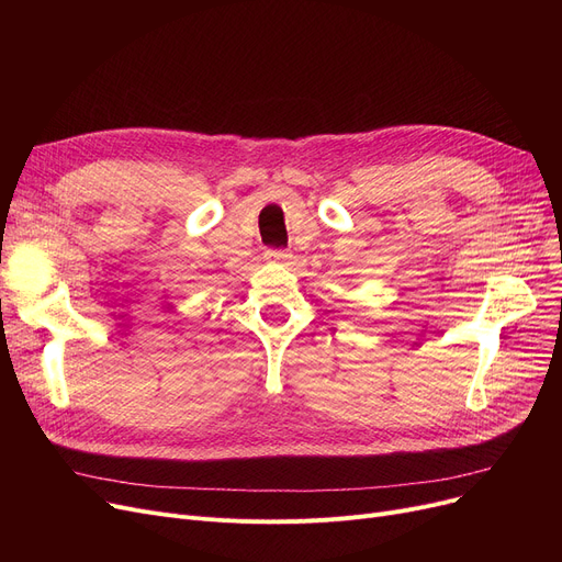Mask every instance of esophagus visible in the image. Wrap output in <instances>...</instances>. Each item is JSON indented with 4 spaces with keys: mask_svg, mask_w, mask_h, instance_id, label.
Returning a JSON list of instances; mask_svg holds the SVG:
<instances>
[{
    "mask_svg": "<svg viewBox=\"0 0 562 562\" xmlns=\"http://www.w3.org/2000/svg\"><path fill=\"white\" fill-rule=\"evenodd\" d=\"M289 257H291V252H289V250H282V248H276V250L266 252V259H269V261H278V263H284Z\"/></svg>",
    "mask_w": 562,
    "mask_h": 562,
    "instance_id": "34e87169",
    "label": "esophagus"
}]
</instances>
